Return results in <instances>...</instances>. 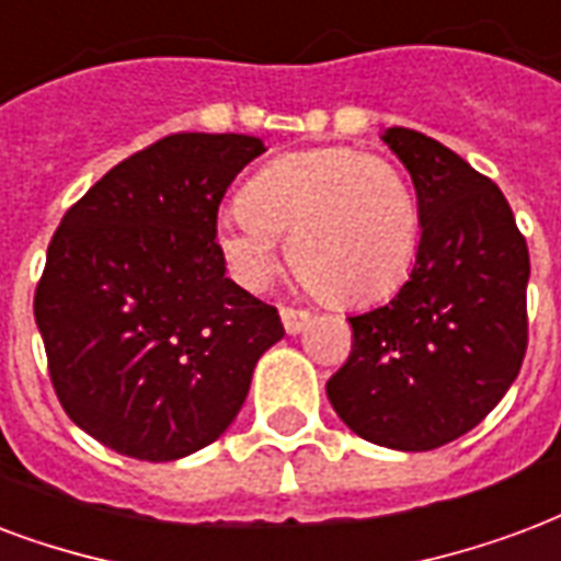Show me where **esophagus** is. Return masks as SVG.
Wrapping results in <instances>:
<instances>
[{
	"mask_svg": "<svg viewBox=\"0 0 561 561\" xmlns=\"http://www.w3.org/2000/svg\"><path fill=\"white\" fill-rule=\"evenodd\" d=\"M282 323H285V332L288 335H297L299 329L306 327L311 320V311L309 309H294V306H282Z\"/></svg>",
	"mask_w": 561,
	"mask_h": 561,
	"instance_id": "1",
	"label": "esophagus"
}]
</instances>
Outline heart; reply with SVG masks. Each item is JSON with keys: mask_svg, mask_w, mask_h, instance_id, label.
<instances>
[{"mask_svg": "<svg viewBox=\"0 0 561 561\" xmlns=\"http://www.w3.org/2000/svg\"><path fill=\"white\" fill-rule=\"evenodd\" d=\"M276 238L314 297L358 306L394 294L421 247L417 196L391 158L318 147L273 158L217 220V247L247 285L276 273Z\"/></svg>", "mask_w": 561, "mask_h": 561, "instance_id": "obj_1", "label": "heart"}]
</instances>
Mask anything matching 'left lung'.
I'll use <instances>...</instances> for the list:
<instances>
[{
    "mask_svg": "<svg viewBox=\"0 0 561 561\" xmlns=\"http://www.w3.org/2000/svg\"><path fill=\"white\" fill-rule=\"evenodd\" d=\"M414 182L421 247L391 302L350 318L327 394L365 442L421 453L470 433L527 353L529 250L489 176L414 128L382 135Z\"/></svg>",
    "mask_w": 561,
    "mask_h": 561,
    "instance_id": "obj_1",
    "label": "left lung"
}]
</instances>
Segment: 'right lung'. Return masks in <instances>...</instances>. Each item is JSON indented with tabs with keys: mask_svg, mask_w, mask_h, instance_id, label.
<instances>
[{
	"mask_svg": "<svg viewBox=\"0 0 561 561\" xmlns=\"http://www.w3.org/2000/svg\"><path fill=\"white\" fill-rule=\"evenodd\" d=\"M264 144L179 131L64 214L34 290L49 379L70 421L119 456L173 461L226 433L279 311L226 279L217 208Z\"/></svg>",
	"mask_w": 561,
	"mask_h": 561,
	"instance_id": "add662e5",
	"label": "right lung"
}]
</instances>
